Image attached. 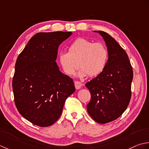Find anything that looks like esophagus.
<instances>
[{"label":"esophagus","instance_id":"esophagus-1","mask_svg":"<svg viewBox=\"0 0 149 149\" xmlns=\"http://www.w3.org/2000/svg\"><path fill=\"white\" fill-rule=\"evenodd\" d=\"M81 86H82V84H81V83H80V81H74V86H75L76 89H80Z\"/></svg>","mask_w":149,"mask_h":149}]
</instances>
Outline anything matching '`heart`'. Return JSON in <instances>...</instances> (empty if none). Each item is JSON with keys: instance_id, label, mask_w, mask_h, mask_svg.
Returning <instances> with one entry per match:
<instances>
[{"instance_id": "obj_1", "label": "heart", "mask_w": 149, "mask_h": 149, "mask_svg": "<svg viewBox=\"0 0 149 149\" xmlns=\"http://www.w3.org/2000/svg\"><path fill=\"white\" fill-rule=\"evenodd\" d=\"M108 56V50L104 44L78 38L69 47L68 53H59L58 61L63 71L69 76L73 75L79 66L81 68L78 72L79 78L87 74L95 77L104 69Z\"/></svg>"}]
</instances>
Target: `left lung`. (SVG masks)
Masks as SVG:
<instances>
[{
    "label": "left lung",
    "instance_id": "8db88e82",
    "mask_svg": "<svg viewBox=\"0 0 149 149\" xmlns=\"http://www.w3.org/2000/svg\"><path fill=\"white\" fill-rule=\"evenodd\" d=\"M94 31L103 37L109 56L103 71L86 84L91 95L87 110L94 120L104 124L117 119L126 110L133 72L128 55L120 44L107 33Z\"/></svg>",
    "mask_w": 149,
    "mask_h": 149
}]
</instances>
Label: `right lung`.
I'll return each mask as SVG.
<instances>
[{
    "label": "right lung",
    "instance_id": "obj_1",
    "mask_svg": "<svg viewBox=\"0 0 149 149\" xmlns=\"http://www.w3.org/2000/svg\"><path fill=\"white\" fill-rule=\"evenodd\" d=\"M72 32L38 33L17 59L13 78L15 103L19 113L34 125L48 127L61 116L66 99L75 91L72 79L56 61L60 44Z\"/></svg>",
    "mask_w": 149,
    "mask_h": 149
}]
</instances>
